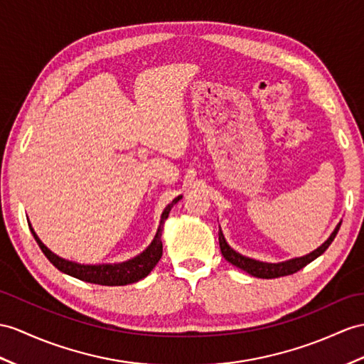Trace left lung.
<instances>
[{
    "instance_id": "left-lung-1",
    "label": "left lung",
    "mask_w": 364,
    "mask_h": 364,
    "mask_svg": "<svg viewBox=\"0 0 364 364\" xmlns=\"http://www.w3.org/2000/svg\"><path fill=\"white\" fill-rule=\"evenodd\" d=\"M341 223L335 227V230L332 232V235L327 237V241L324 244H321L318 247L316 250H314L312 253H309L306 256H301V258H294L289 259L284 262H262V261H256L252 258H247V256L237 253L236 250H233L225 241L223 230L219 227V247L220 252H223L224 258L230 262L236 265L237 269H241L247 273H250L252 277L256 278H262V279H272V278H279V277H287V274H294L298 270H301L303 267H306L307 264L312 262L314 259H316L318 256H321L327 247L332 244V241L335 239L336 233H338Z\"/></svg>"
}]
</instances>
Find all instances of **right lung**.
Masks as SVG:
<instances>
[{
  "label": "right lung",
  "instance_id": "add662e5",
  "mask_svg": "<svg viewBox=\"0 0 364 364\" xmlns=\"http://www.w3.org/2000/svg\"><path fill=\"white\" fill-rule=\"evenodd\" d=\"M182 199V196H177L176 199H173L171 203H168L165 207L162 216H161V224H159L157 233L153 239V242L146 247V250L141 252L140 255H137L136 258L128 259L125 262H117V264H99V265H90V264H78V262H73L60 258L55 253H52L46 245H44L40 237L37 236V233L33 232V228L29 223L31 232L35 237V241L40 245L41 252L44 253V256L55 265V267L63 272L69 277H74L80 281H86L91 282V284H100V286H127V284H132V282H137L140 279H144L145 277H148L149 272H151L156 264L159 262V259L162 258V230H164V224L170 215L171 208L176 205L177 202Z\"/></svg>",
  "mask_w": 364,
  "mask_h": 364
}]
</instances>
